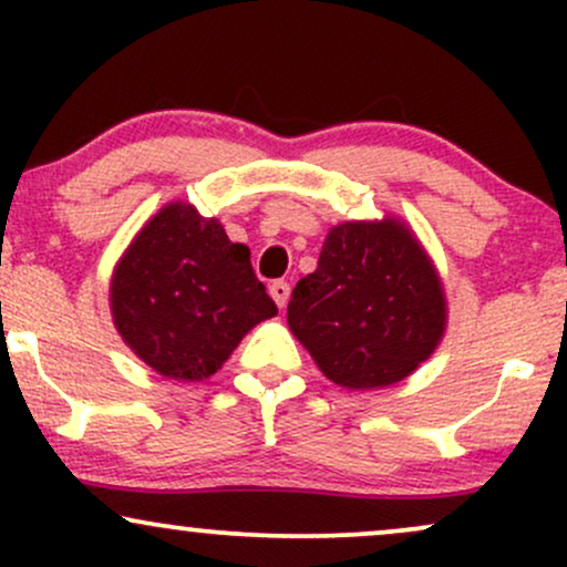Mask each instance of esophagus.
Returning a JSON list of instances; mask_svg holds the SVG:
<instances>
[{
  "instance_id": "34e87169",
  "label": "esophagus",
  "mask_w": 567,
  "mask_h": 567,
  "mask_svg": "<svg viewBox=\"0 0 567 567\" xmlns=\"http://www.w3.org/2000/svg\"><path fill=\"white\" fill-rule=\"evenodd\" d=\"M269 292H271V298H275V303L279 306V309H285V306H288L290 285L285 282V279H277V282H271L269 285Z\"/></svg>"
}]
</instances>
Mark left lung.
I'll use <instances>...</instances> for the list:
<instances>
[{
  "mask_svg": "<svg viewBox=\"0 0 567 567\" xmlns=\"http://www.w3.org/2000/svg\"><path fill=\"white\" fill-rule=\"evenodd\" d=\"M292 336L347 389L402 381L440 343L445 298L437 271L394 218L330 229L317 271L292 288Z\"/></svg>",
  "mask_w": 567,
  "mask_h": 567,
  "instance_id": "obj_1",
  "label": "left lung"
}]
</instances>
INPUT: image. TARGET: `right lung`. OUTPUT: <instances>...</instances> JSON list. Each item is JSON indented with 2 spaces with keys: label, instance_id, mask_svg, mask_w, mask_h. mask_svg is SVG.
<instances>
[{
  "label": "right lung",
  "instance_id": "1",
  "mask_svg": "<svg viewBox=\"0 0 567 567\" xmlns=\"http://www.w3.org/2000/svg\"><path fill=\"white\" fill-rule=\"evenodd\" d=\"M112 315L135 354L167 379L199 381L277 306L216 218L173 202L143 226L112 279Z\"/></svg>",
  "mask_w": 567,
  "mask_h": 567
}]
</instances>
